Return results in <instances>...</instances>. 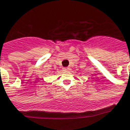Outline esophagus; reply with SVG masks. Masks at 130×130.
I'll return each mask as SVG.
<instances>
[{"label": "esophagus", "mask_w": 130, "mask_h": 130, "mask_svg": "<svg viewBox=\"0 0 130 130\" xmlns=\"http://www.w3.org/2000/svg\"><path fill=\"white\" fill-rule=\"evenodd\" d=\"M70 68H63V70H68Z\"/></svg>", "instance_id": "obj_1"}]
</instances>
